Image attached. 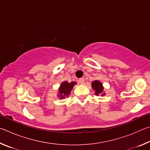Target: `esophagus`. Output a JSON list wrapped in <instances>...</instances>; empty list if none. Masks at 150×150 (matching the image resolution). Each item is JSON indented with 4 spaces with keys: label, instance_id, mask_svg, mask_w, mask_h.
Segmentation results:
<instances>
[{
    "label": "esophagus",
    "instance_id": "obj_1",
    "mask_svg": "<svg viewBox=\"0 0 150 150\" xmlns=\"http://www.w3.org/2000/svg\"><path fill=\"white\" fill-rule=\"evenodd\" d=\"M79 83H81V84H84L85 79L83 78H81L79 79Z\"/></svg>",
    "mask_w": 150,
    "mask_h": 150
}]
</instances>
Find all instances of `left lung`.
Here are the masks:
<instances>
[{"label": "left lung", "instance_id": "8db88e82", "mask_svg": "<svg viewBox=\"0 0 150 150\" xmlns=\"http://www.w3.org/2000/svg\"><path fill=\"white\" fill-rule=\"evenodd\" d=\"M91 86H92L93 89L95 91V94L96 95L104 96L105 95V93H103L104 88L102 83H100L99 81H93Z\"/></svg>", "mask_w": 150, "mask_h": 150}]
</instances>
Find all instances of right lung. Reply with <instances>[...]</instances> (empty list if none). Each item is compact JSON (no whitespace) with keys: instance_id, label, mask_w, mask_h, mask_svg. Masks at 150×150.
Here are the masks:
<instances>
[{"instance_id":"right-lung-1","label":"right lung","mask_w":150,"mask_h":150,"mask_svg":"<svg viewBox=\"0 0 150 150\" xmlns=\"http://www.w3.org/2000/svg\"><path fill=\"white\" fill-rule=\"evenodd\" d=\"M76 84V83L74 81H72L71 83H68L67 81H64L60 85L59 88V94L58 96L60 99L65 98V97H68V96L70 95L71 91L73 89L74 85Z\"/></svg>"}]
</instances>
